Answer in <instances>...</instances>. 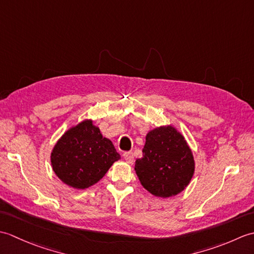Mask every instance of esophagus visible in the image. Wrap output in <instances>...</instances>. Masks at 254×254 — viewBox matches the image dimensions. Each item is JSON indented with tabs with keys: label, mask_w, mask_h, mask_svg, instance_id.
<instances>
[{
	"label": "esophagus",
	"mask_w": 254,
	"mask_h": 254,
	"mask_svg": "<svg viewBox=\"0 0 254 254\" xmlns=\"http://www.w3.org/2000/svg\"><path fill=\"white\" fill-rule=\"evenodd\" d=\"M123 158L126 159V161H127L128 164H132L134 157H133V153L132 152H126L123 154Z\"/></svg>",
	"instance_id": "34e87169"
}]
</instances>
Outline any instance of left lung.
Wrapping results in <instances>:
<instances>
[{
	"label": "left lung",
	"instance_id": "1",
	"mask_svg": "<svg viewBox=\"0 0 254 254\" xmlns=\"http://www.w3.org/2000/svg\"><path fill=\"white\" fill-rule=\"evenodd\" d=\"M135 171L142 186L155 196L169 197L189 185L194 159L185 137L172 127L149 131L143 157L136 159Z\"/></svg>",
	"mask_w": 254,
	"mask_h": 254
}]
</instances>
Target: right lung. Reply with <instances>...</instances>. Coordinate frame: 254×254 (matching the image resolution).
Here are the masks:
<instances>
[{"label": "right lung", "mask_w": 254, "mask_h": 254, "mask_svg": "<svg viewBox=\"0 0 254 254\" xmlns=\"http://www.w3.org/2000/svg\"><path fill=\"white\" fill-rule=\"evenodd\" d=\"M121 158L111 141L90 120L78 123L59 139L51 153L53 171L65 185L86 189L98 182Z\"/></svg>", "instance_id": "right-lung-1"}]
</instances>
